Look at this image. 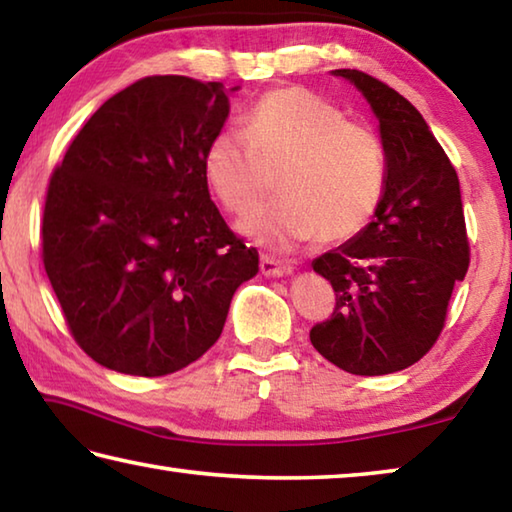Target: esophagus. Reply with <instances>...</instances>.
I'll use <instances>...</instances> for the list:
<instances>
[{"label":"esophagus","instance_id":"obj_1","mask_svg":"<svg viewBox=\"0 0 512 512\" xmlns=\"http://www.w3.org/2000/svg\"><path fill=\"white\" fill-rule=\"evenodd\" d=\"M259 271H262V275L266 277H282V275H291L293 266L271 255H262V259H259Z\"/></svg>","mask_w":512,"mask_h":512}]
</instances>
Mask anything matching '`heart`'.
Returning a JSON list of instances; mask_svg holds the SVG:
<instances>
[{"mask_svg":"<svg viewBox=\"0 0 512 512\" xmlns=\"http://www.w3.org/2000/svg\"><path fill=\"white\" fill-rule=\"evenodd\" d=\"M201 167L207 189L232 214L254 210L270 176L281 173L285 201L239 221L241 235L271 248L316 235L325 244L352 239L375 216L386 183L379 137L305 88L264 94L244 133L219 131L207 142Z\"/></svg>","mask_w":512,"mask_h":512,"instance_id":"heart-1","label":"heart"}]
</instances>
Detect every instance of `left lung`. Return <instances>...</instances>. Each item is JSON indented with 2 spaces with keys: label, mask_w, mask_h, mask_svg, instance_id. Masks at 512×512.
Wrapping results in <instances>:
<instances>
[{
  "label": "left lung",
  "mask_w": 512,
  "mask_h": 512,
  "mask_svg": "<svg viewBox=\"0 0 512 512\" xmlns=\"http://www.w3.org/2000/svg\"><path fill=\"white\" fill-rule=\"evenodd\" d=\"M379 121L386 183L357 237L311 262L332 284L334 314L311 345L352 375L413 366L443 332L454 284L470 266L456 169L411 101L359 69H334Z\"/></svg>",
  "instance_id": "obj_1"
}]
</instances>
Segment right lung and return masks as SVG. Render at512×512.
Listing matches in <instances>:
<instances>
[{
  "instance_id": "obj_1",
  "label": "right lung",
  "mask_w": 512,
  "mask_h": 512,
  "mask_svg": "<svg viewBox=\"0 0 512 512\" xmlns=\"http://www.w3.org/2000/svg\"><path fill=\"white\" fill-rule=\"evenodd\" d=\"M237 90L146 76L94 112L49 180L42 262L69 332L101 366L135 377L189 366L259 271L201 167Z\"/></svg>"
}]
</instances>
